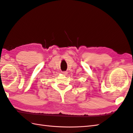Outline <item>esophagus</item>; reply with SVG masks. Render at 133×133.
Returning <instances> with one entry per match:
<instances>
[{"instance_id":"34e87169","label":"esophagus","mask_w":133,"mask_h":133,"mask_svg":"<svg viewBox=\"0 0 133 133\" xmlns=\"http://www.w3.org/2000/svg\"><path fill=\"white\" fill-rule=\"evenodd\" d=\"M62 73H63V74H64V75H66V74H67V71H62Z\"/></svg>"}]
</instances>
